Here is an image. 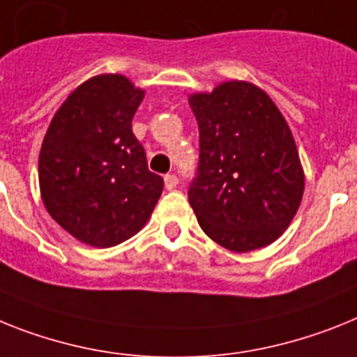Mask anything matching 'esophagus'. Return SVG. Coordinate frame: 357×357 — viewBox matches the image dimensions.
<instances>
[{
	"instance_id": "obj_1",
	"label": "esophagus",
	"mask_w": 357,
	"mask_h": 357,
	"mask_svg": "<svg viewBox=\"0 0 357 357\" xmlns=\"http://www.w3.org/2000/svg\"><path fill=\"white\" fill-rule=\"evenodd\" d=\"M178 176L176 174H169V176H165V188L167 190H172V188L178 187Z\"/></svg>"
}]
</instances>
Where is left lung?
<instances>
[{
  "mask_svg": "<svg viewBox=\"0 0 357 357\" xmlns=\"http://www.w3.org/2000/svg\"><path fill=\"white\" fill-rule=\"evenodd\" d=\"M199 127V167L188 188L197 223L232 252L274 243L301 205L305 172L289 123L248 82L188 96Z\"/></svg>",
  "mask_w": 357,
  "mask_h": 357,
  "instance_id": "1",
  "label": "left lung"
}]
</instances>
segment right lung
<instances>
[{
    "mask_svg": "<svg viewBox=\"0 0 357 357\" xmlns=\"http://www.w3.org/2000/svg\"><path fill=\"white\" fill-rule=\"evenodd\" d=\"M145 91L100 74L70 92L40 151L41 199L56 223L85 245L109 248L145 227L163 192L132 134Z\"/></svg>",
    "mask_w": 357,
    "mask_h": 357,
    "instance_id": "add662e5",
    "label": "right lung"
}]
</instances>
